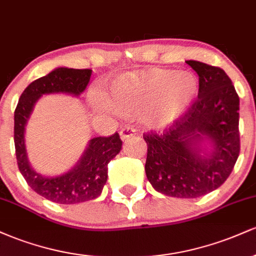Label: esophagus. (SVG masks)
Instances as JSON below:
<instances>
[{
  "label": "esophagus",
  "mask_w": 256,
  "mask_h": 256,
  "mask_svg": "<svg viewBox=\"0 0 256 256\" xmlns=\"http://www.w3.org/2000/svg\"><path fill=\"white\" fill-rule=\"evenodd\" d=\"M134 134H136V128H132L130 125H125L124 128H122V131H120V137H122V140H125L134 136Z\"/></svg>",
  "instance_id": "1"
}]
</instances>
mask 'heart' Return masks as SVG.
<instances>
[{
  "instance_id": "heart-1",
  "label": "heart",
  "mask_w": 256,
  "mask_h": 256,
  "mask_svg": "<svg viewBox=\"0 0 256 256\" xmlns=\"http://www.w3.org/2000/svg\"><path fill=\"white\" fill-rule=\"evenodd\" d=\"M198 92V82L192 73L150 68L119 78L108 92V104L124 116L142 113L152 128H165L192 106ZM100 107L106 104L98 100Z\"/></svg>"
}]
</instances>
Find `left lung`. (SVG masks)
Masks as SVG:
<instances>
[{
	"mask_svg": "<svg viewBox=\"0 0 256 256\" xmlns=\"http://www.w3.org/2000/svg\"><path fill=\"white\" fill-rule=\"evenodd\" d=\"M186 64L198 74V98L162 132L143 134L146 174L158 192L196 198L224 184L238 158L240 98L224 70L194 60ZM204 136L214 143L208 158L192 148Z\"/></svg>",
	"mask_w": 256,
	"mask_h": 256,
	"instance_id": "8db88e82",
	"label": "left lung"
}]
</instances>
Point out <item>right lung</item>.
Here are the masks:
<instances>
[{
    "instance_id": "1",
    "label": "right lung",
    "mask_w": 256,
    "mask_h": 256,
    "mask_svg": "<svg viewBox=\"0 0 256 256\" xmlns=\"http://www.w3.org/2000/svg\"><path fill=\"white\" fill-rule=\"evenodd\" d=\"M90 77L91 70L88 68L60 67L54 70L26 88L14 112V144L19 171L34 192L55 204H80L98 198L107 182L108 164L119 154L122 140L118 132L108 137L92 138L83 158L72 171L60 177L46 178L28 165L24 143L25 125L34 104L43 94L67 92L79 95L85 90Z\"/></svg>"
}]
</instances>
